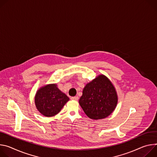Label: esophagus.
Masks as SVG:
<instances>
[{
	"label": "esophagus",
	"mask_w": 157,
	"mask_h": 157,
	"mask_svg": "<svg viewBox=\"0 0 157 157\" xmlns=\"http://www.w3.org/2000/svg\"><path fill=\"white\" fill-rule=\"evenodd\" d=\"M71 100H78V97H72L71 98Z\"/></svg>",
	"instance_id": "34e87169"
}]
</instances>
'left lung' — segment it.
I'll use <instances>...</instances> for the list:
<instances>
[{
  "instance_id": "1",
  "label": "left lung",
  "mask_w": 157,
  "mask_h": 157,
  "mask_svg": "<svg viewBox=\"0 0 157 157\" xmlns=\"http://www.w3.org/2000/svg\"><path fill=\"white\" fill-rule=\"evenodd\" d=\"M118 96L114 86L105 75H100L85 85L79 104L85 113L94 120L107 117L115 110Z\"/></svg>"
}]
</instances>
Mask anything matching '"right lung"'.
<instances>
[{
    "label": "right lung",
    "mask_w": 157,
    "mask_h": 157,
    "mask_svg": "<svg viewBox=\"0 0 157 157\" xmlns=\"http://www.w3.org/2000/svg\"><path fill=\"white\" fill-rule=\"evenodd\" d=\"M69 98L57 87L48 84L40 88L35 96V104L39 112L45 117H53L60 112Z\"/></svg>",
    "instance_id": "1"
}]
</instances>
